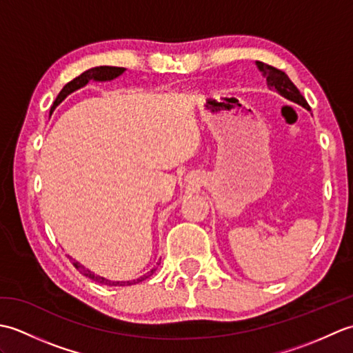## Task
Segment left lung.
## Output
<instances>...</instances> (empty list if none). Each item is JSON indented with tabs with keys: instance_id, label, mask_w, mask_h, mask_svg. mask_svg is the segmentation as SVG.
Masks as SVG:
<instances>
[{
	"instance_id": "1",
	"label": "left lung",
	"mask_w": 353,
	"mask_h": 353,
	"mask_svg": "<svg viewBox=\"0 0 353 353\" xmlns=\"http://www.w3.org/2000/svg\"><path fill=\"white\" fill-rule=\"evenodd\" d=\"M258 70L261 71L262 76L265 77L267 80V86L270 89H274V91L282 95L283 99H287L292 103L299 104V106L305 108L306 110H310V104L306 103V100L303 99V95L301 94V91L294 86V83L288 79L287 74L283 71L274 68V66H270L267 63L262 62H256Z\"/></svg>"
}]
</instances>
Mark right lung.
Listing matches in <instances>:
<instances>
[{"label":"right lung","mask_w":353,"mask_h":353,"mask_svg":"<svg viewBox=\"0 0 353 353\" xmlns=\"http://www.w3.org/2000/svg\"><path fill=\"white\" fill-rule=\"evenodd\" d=\"M124 71H125V68H119V66H95V68H91V70L85 71L83 74H80L79 77L71 80L70 83H66V85L63 86L62 91L59 92L56 101L52 103L51 112L54 110V109L59 106V104H61V103L66 99V97H68V95L72 94V92H76L77 89L86 86V85L89 83V81H110V80H115L117 77L121 76V74H123ZM70 259L72 261V265L76 267L81 274L89 277V279H92V281H95V282L101 283V285H109V287H124V285L139 283V282H142V281H145L147 277H150V276H152V274L156 272V268H152V270H150V272H147L144 276L138 277L137 281H125V282H124V281H117V282H115V281H109V279H106V277H103V276L95 274L94 272H91V270L86 268L85 265H81L79 261L72 259L71 256H70Z\"/></svg>","instance_id":"1"}]
</instances>
